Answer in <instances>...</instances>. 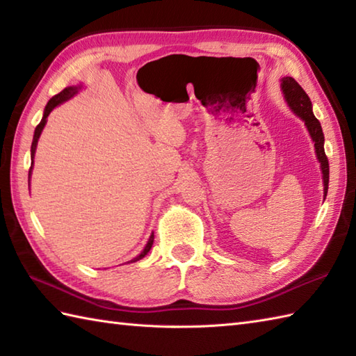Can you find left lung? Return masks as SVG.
Listing matches in <instances>:
<instances>
[{
    "mask_svg": "<svg viewBox=\"0 0 356 356\" xmlns=\"http://www.w3.org/2000/svg\"><path fill=\"white\" fill-rule=\"evenodd\" d=\"M282 90L284 95V99L289 105L291 110L297 115L301 120H305V125L307 128L309 134L314 140L316 159H318L321 172H323V184H324V199L327 195L329 188V161L327 156L324 153V134L320 120L314 116L312 111V102L309 99V96L297 81L291 76L282 78Z\"/></svg>",
    "mask_w": 356,
    "mask_h": 356,
    "instance_id": "obj_1",
    "label": "left lung"
}]
</instances>
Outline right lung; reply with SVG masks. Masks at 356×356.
Returning <instances> with one entry per match:
<instances>
[{
  "label": "right lung",
  "instance_id": "right-lung-1",
  "mask_svg": "<svg viewBox=\"0 0 356 356\" xmlns=\"http://www.w3.org/2000/svg\"><path fill=\"white\" fill-rule=\"evenodd\" d=\"M81 90V86H76V87H67V88H64L61 93H58V95H55L51 97V99L47 102V105H45V108H44V115H42V119H41V122L38 124V127L35 128V134H33V142H32V148H30V157H32V165H30V171H29V176H30V172H32V168H33V157H35V151H36V145H38V139H40V136H41V133H42V128L45 127V122H47V116L50 115L51 113V110L55 108V107H58L59 104H63V102H65V101H69L70 97H73L74 95H76L78 92ZM153 241H154V234H151L149 236V238H148V243H147V246L143 248V251L136 257V259H133V260H130L128 263H134V261H138V260H140V259H143V257H145L148 252H149V249H151V246H153Z\"/></svg>",
  "mask_w": 356,
  "mask_h": 356
}]
</instances>
